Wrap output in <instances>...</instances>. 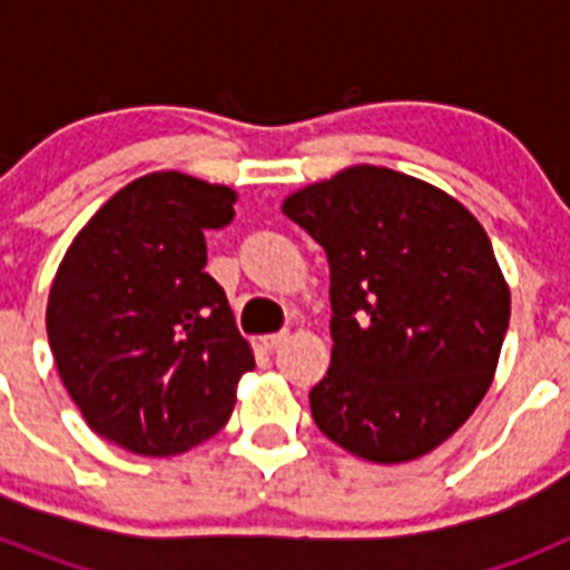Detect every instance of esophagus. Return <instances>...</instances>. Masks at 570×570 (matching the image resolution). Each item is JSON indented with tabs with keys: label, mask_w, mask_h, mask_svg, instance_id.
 I'll return each mask as SVG.
<instances>
[{
	"label": "esophagus",
	"mask_w": 570,
	"mask_h": 570,
	"mask_svg": "<svg viewBox=\"0 0 570 570\" xmlns=\"http://www.w3.org/2000/svg\"><path fill=\"white\" fill-rule=\"evenodd\" d=\"M288 342V331H279V334H268V336H262V345L268 347V351H276V347H282Z\"/></svg>",
	"instance_id": "esophagus-1"
}]
</instances>
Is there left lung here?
I'll return each mask as SVG.
<instances>
[{
	"label": "left lung",
	"instance_id": "obj_1",
	"mask_svg": "<svg viewBox=\"0 0 570 570\" xmlns=\"http://www.w3.org/2000/svg\"><path fill=\"white\" fill-rule=\"evenodd\" d=\"M282 214L328 254L331 367L311 387L322 434L367 462L434 451L500 362L511 291L476 216L434 185L354 165Z\"/></svg>",
	"mask_w": 570,
	"mask_h": 570
}]
</instances>
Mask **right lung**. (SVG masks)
Returning <instances> with one entry per match:
<instances>
[{"mask_svg":"<svg viewBox=\"0 0 570 570\" xmlns=\"http://www.w3.org/2000/svg\"><path fill=\"white\" fill-rule=\"evenodd\" d=\"M236 190L179 170L139 176L70 242L48 296L53 362L90 431L139 456H174L230 420L254 371L205 230Z\"/></svg>","mask_w":570,"mask_h":570,"instance_id":"add662e5","label":"right lung"}]
</instances>
